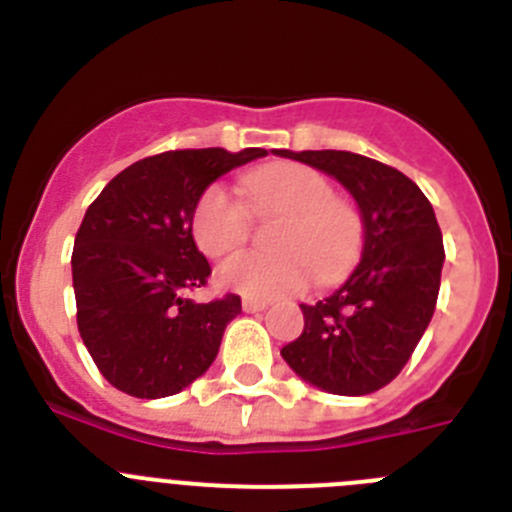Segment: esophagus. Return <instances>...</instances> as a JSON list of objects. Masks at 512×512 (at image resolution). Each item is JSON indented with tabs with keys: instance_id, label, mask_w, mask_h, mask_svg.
Here are the masks:
<instances>
[{
	"instance_id": "obj_1",
	"label": "esophagus",
	"mask_w": 512,
	"mask_h": 512,
	"mask_svg": "<svg viewBox=\"0 0 512 512\" xmlns=\"http://www.w3.org/2000/svg\"><path fill=\"white\" fill-rule=\"evenodd\" d=\"M241 307H243V312H259V310H266V302L253 300V297H243Z\"/></svg>"
}]
</instances>
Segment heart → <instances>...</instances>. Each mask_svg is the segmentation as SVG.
I'll use <instances>...</instances> for the list:
<instances>
[{
    "label": "heart",
    "instance_id": "obj_1",
    "mask_svg": "<svg viewBox=\"0 0 512 512\" xmlns=\"http://www.w3.org/2000/svg\"><path fill=\"white\" fill-rule=\"evenodd\" d=\"M241 187L253 212H279L284 223L274 235L279 253H233L217 266V287L243 297L271 300L305 287L310 274L333 279L359 246L361 223L348 202L333 197L320 171L302 164H271L248 171ZM248 235V215L223 184H210L194 202L192 238L207 256H223Z\"/></svg>",
    "mask_w": 512,
    "mask_h": 512
}]
</instances>
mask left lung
<instances>
[{"label":"left lung","instance_id":"obj_1","mask_svg":"<svg viewBox=\"0 0 512 512\" xmlns=\"http://www.w3.org/2000/svg\"><path fill=\"white\" fill-rule=\"evenodd\" d=\"M325 171L351 192L364 223L361 261L333 295L300 305L305 330L282 356L330 395L382 390L408 364L436 310L443 238L413 179L351 151H279Z\"/></svg>","mask_w":512,"mask_h":512}]
</instances>
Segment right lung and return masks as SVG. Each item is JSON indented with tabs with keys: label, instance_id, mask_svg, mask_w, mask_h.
Returning a JSON list of instances; mask_svg holds the SVG:
<instances>
[{
	"label": "right lung",
	"instance_id": "right-lung-1",
	"mask_svg": "<svg viewBox=\"0 0 512 512\" xmlns=\"http://www.w3.org/2000/svg\"><path fill=\"white\" fill-rule=\"evenodd\" d=\"M264 148H184L135 161L89 205L71 253L76 325L125 395L169 397L210 369L241 297L187 300L212 274L192 238L202 189Z\"/></svg>",
	"mask_w": 512,
	"mask_h": 512
}]
</instances>
